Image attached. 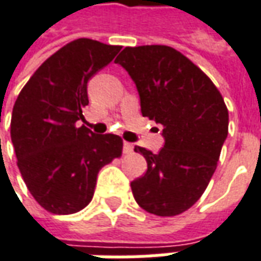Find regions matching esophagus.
<instances>
[{
    "mask_svg": "<svg viewBox=\"0 0 261 261\" xmlns=\"http://www.w3.org/2000/svg\"><path fill=\"white\" fill-rule=\"evenodd\" d=\"M133 148H134V147H133V144L131 143H127V141H125V143L123 144V152H124V154H131V152H133Z\"/></svg>",
    "mask_w": 261,
    "mask_h": 261,
    "instance_id": "34e87169",
    "label": "esophagus"
}]
</instances>
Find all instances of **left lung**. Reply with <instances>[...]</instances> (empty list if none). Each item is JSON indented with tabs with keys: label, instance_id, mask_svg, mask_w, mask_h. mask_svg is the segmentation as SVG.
<instances>
[{
	"label": "left lung",
	"instance_id": "1",
	"mask_svg": "<svg viewBox=\"0 0 261 261\" xmlns=\"http://www.w3.org/2000/svg\"><path fill=\"white\" fill-rule=\"evenodd\" d=\"M136 82L144 117L162 127L164 148L143 147L148 169L131 182L136 202L156 216H176L195 205L218 167L229 131L225 100L206 74L165 45L127 46L116 58Z\"/></svg>",
	"mask_w": 261,
	"mask_h": 261
}]
</instances>
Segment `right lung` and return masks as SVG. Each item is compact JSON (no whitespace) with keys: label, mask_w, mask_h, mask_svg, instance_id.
<instances>
[{"label":"right lung","mask_w":261,"mask_h":261,"mask_svg":"<svg viewBox=\"0 0 261 261\" xmlns=\"http://www.w3.org/2000/svg\"><path fill=\"white\" fill-rule=\"evenodd\" d=\"M118 45L79 38L49 56L18 94L11 140L16 165L31 195L55 215L86 207L97 174L123 152L116 134L96 136L83 120L87 82L120 52Z\"/></svg>","instance_id":"obj_1"}]
</instances>
